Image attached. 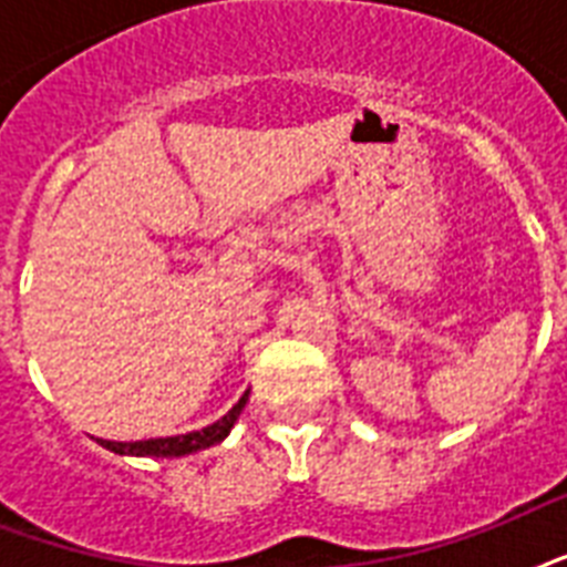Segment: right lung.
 <instances>
[{
	"instance_id": "1",
	"label": "right lung",
	"mask_w": 567,
	"mask_h": 567,
	"mask_svg": "<svg viewBox=\"0 0 567 567\" xmlns=\"http://www.w3.org/2000/svg\"><path fill=\"white\" fill-rule=\"evenodd\" d=\"M249 391H244L238 403L231 405L229 412L223 414L220 421H214L212 426L205 430L188 432V435H171V439H150V441H105L96 439L105 450L111 453H120V456H155V458H176V456H188V453H196V450L212 447V444H220L229 430L238 421V414L244 412L247 405Z\"/></svg>"
}]
</instances>
